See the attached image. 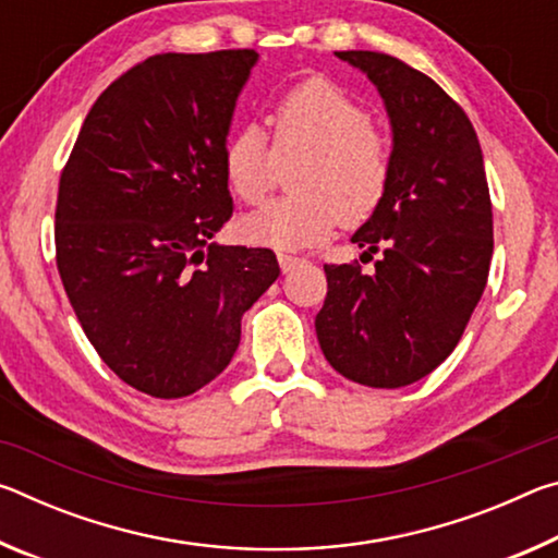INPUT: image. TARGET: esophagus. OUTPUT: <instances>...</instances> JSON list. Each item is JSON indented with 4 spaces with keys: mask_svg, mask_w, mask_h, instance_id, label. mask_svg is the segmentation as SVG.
<instances>
[{
    "mask_svg": "<svg viewBox=\"0 0 558 558\" xmlns=\"http://www.w3.org/2000/svg\"><path fill=\"white\" fill-rule=\"evenodd\" d=\"M278 260H280L282 272H290V270H295L298 266H302V263H307L305 256H292V253H278Z\"/></svg>",
    "mask_w": 558,
    "mask_h": 558,
    "instance_id": "34e87169",
    "label": "esophagus"
}]
</instances>
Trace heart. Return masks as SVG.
<instances>
[{"label": "heart", "mask_w": 558, "mask_h": 558, "mask_svg": "<svg viewBox=\"0 0 558 558\" xmlns=\"http://www.w3.org/2000/svg\"><path fill=\"white\" fill-rule=\"evenodd\" d=\"M270 147L256 128L226 140L223 179L235 199L256 206L276 184L278 165H292V194L245 216L251 241L280 251L325 241L339 223L359 226L379 211L393 179V145L369 112L335 81L315 75L272 102Z\"/></svg>", "instance_id": "heart-1"}]
</instances>
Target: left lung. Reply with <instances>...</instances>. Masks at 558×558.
Listing matches in <instances>:
<instances>
[{
	"label": "left lung",
	"mask_w": 558,
	"mask_h": 558,
	"mask_svg": "<svg viewBox=\"0 0 558 558\" xmlns=\"http://www.w3.org/2000/svg\"><path fill=\"white\" fill-rule=\"evenodd\" d=\"M362 69L389 110L393 179L352 241L374 263H325L315 317L335 369L374 389L428 376L458 347L493 260V202L475 128L426 73L381 51H335Z\"/></svg>",
	"instance_id": "left-lung-1"
}]
</instances>
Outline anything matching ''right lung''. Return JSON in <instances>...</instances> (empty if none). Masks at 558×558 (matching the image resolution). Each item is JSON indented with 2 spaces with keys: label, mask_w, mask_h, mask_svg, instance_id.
Here are the masks:
<instances>
[{
  "label": "right lung",
  "mask_w": 558,
  "mask_h": 558,
  "mask_svg": "<svg viewBox=\"0 0 558 558\" xmlns=\"http://www.w3.org/2000/svg\"><path fill=\"white\" fill-rule=\"evenodd\" d=\"M253 49L155 53L93 102L56 199V268L98 356L182 399L216 379L241 315L280 276L270 248L216 245L233 216L221 153Z\"/></svg>",
  "instance_id": "obj_1"
}]
</instances>
